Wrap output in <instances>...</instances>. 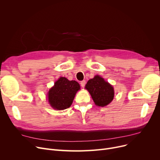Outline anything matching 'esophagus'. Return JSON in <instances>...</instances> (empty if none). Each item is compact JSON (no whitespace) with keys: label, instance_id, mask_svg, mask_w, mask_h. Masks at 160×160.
<instances>
[{"label":"esophagus","instance_id":"obj_1","mask_svg":"<svg viewBox=\"0 0 160 160\" xmlns=\"http://www.w3.org/2000/svg\"><path fill=\"white\" fill-rule=\"evenodd\" d=\"M80 85L82 88H84L85 85H86V81L85 80H82L80 82Z\"/></svg>","mask_w":160,"mask_h":160}]
</instances>
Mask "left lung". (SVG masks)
Masks as SVG:
<instances>
[{
  "label": "left lung",
  "instance_id": "8db88e82",
  "mask_svg": "<svg viewBox=\"0 0 160 160\" xmlns=\"http://www.w3.org/2000/svg\"><path fill=\"white\" fill-rule=\"evenodd\" d=\"M85 88L89 91L95 104L104 107L110 104L114 97L113 86L98 75L87 82Z\"/></svg>",
  "mask_w": 160,
  "mask_h": 160
}]
</instances>
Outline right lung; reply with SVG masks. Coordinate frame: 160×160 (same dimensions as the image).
Masks as SVG:
<instances>
[{
  "label": "right lung",
  "instance_id": "obj_1",
  "mask_svg": "<svg viewBox=\"0 0 160 160\" xmlns=\"http://www.w3.org/2000/svg\"><path fill=\"white\" fill-rule=\"evenodd\" d=\"M80 89V84L77 81L60 77L48 91V102L54 110H65L71 106L76 93Z\"/></svg>",
  "mask_w": 160,
  "mask_h": 160
}]
</instances>
